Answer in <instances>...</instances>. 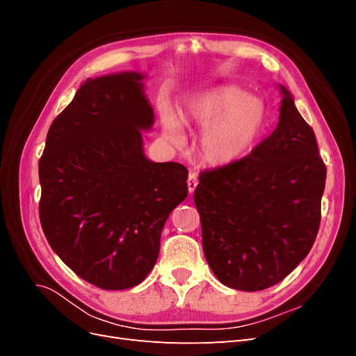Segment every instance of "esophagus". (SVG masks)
Returning a JSON list of instances; mask_svg holds the SVG:
<instances>
[{
	"instance_id": "esophagus-1",
	"label": "esophagus",
	"mask_w": 356,
	"mask_h": 356,
	"mask_svg": "<svg viewBox=\"0 0 356 356\" xmlns=\"http://www.w3.org/2000/svg\"><path fill=\"white\" fill-rule=\"evenodd\" d=\"M197 175H196V172H190V175H188V179H187V186H188V191H190V195L193 191L196 190V187H197Z\"/></svg>"
}]
</instances>
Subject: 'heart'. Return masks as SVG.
<instances>
[{
	"label": "heart",
	"mask_w": 356,
	"mask_h": 356,
	"mask_svg": "<svg viewBox=\"0 0 356 356\" xmlns=\"http://www.w3.org/2000/svg\"><path fill=\"white\" fill-rule=\"evenodd\" d=\"M264 118L263 102L233 86H217L196 95L184 113L187 123L204 129L202 153L215 165L232 163L250 152ZM165 131L172 141L182 143V126L175 113H166Z\"/></svg>",
	"instance_id": "1"
}]
</instances>
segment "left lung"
<instances>
[{"instance_id": "left-lung-1", "label": "left lung", "mask_w": 356, "mask_h": 356, "mask_svg": "<svg viewBox=\"0 0 356 356\" xmlns=\"http://www.w3.org/2000/svg\"><path fill=\"white\" fill-rule=\"evenodd\" d=\"M284 95L275 131L229 165L200 172L202 243L225 286L260 291L285 279L314 246L327 168L316 138Z\"/></svg>"}]
</instances>
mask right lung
I'll use <instances>...</instances> for the list:
<instances>
[{"mask_svg":"<svg viewBox=\"0 0 356 356\" xmlns=\"http://www.w3.org/2000/svg\"><path fill=\"white\" fill-rule=\"evenodd\" d=\"M143 80L134 71L86 80L53 120L38 163L47 242L102 289L144 281L169 213L188 195L186 166L144 154L154 113Z\"/></svg>","mask_w":356,"mask_h":356,"instance_id":"right-lung-1","label":"right lung"}]
</instances>
